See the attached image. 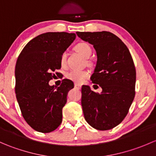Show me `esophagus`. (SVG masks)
Instances as JSON below:
<instances>
[{"label": "esophagus", "mask_w": 156, "mask_h": 156, "mask_svg": "<svg viewBox=\"0 0 156 156\" xmlns=\"http://www.w3.org/2000/svg\"><path fill=\"white\" fill-rule=\"evenodd\" d=\"M75 87L78 88V89H81V84H78V83H75Z\"/></svg>", "instance_id": "1"}]
</instances>
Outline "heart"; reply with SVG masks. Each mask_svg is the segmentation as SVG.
<instances>
[{"mask_svg": "<svg viewBox=\"0 0 156 156\" xmlns=\"http://www.w3.org/2000/svg\"><path fill=\"white\" fill-rule=\"evenodd\" d=\"M75 49L79 54H81L84 58H89L92 53V49H91L90 46L88 44L84 43V42L78 44L75 47ZM59 62H60L61 66H65L66 63V54L65 53L61 55ZM89 72L87 70L72 69L66 73V78L71 81H73L74 82L82 83L86 78L89 77Z\"/></svg>", "mask_w": 156, "mask_h": 156, "instance_id": "1", "label": "heart"}]
</instances>
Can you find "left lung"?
I'll return each mask as SVG.
<instances>
[{
    "label": "left lung",
    "mask_w": 156,
    "mask_h": 156,
    "mask_svg": "<svg viewBox=\"0 0 156 156\" xmlns=\"http://www.w3.org/2000/svg\"><path fill=\"white\" fill-rule=\"evenodd\" d=\"M94 45L97 62L90 79L103 89L95 93L81 88L84 119L94 128L110 130L124 120L135 97L136 69L130 51L122 40L109 31L76 32Z\"/></svg>",
    "instance_id": "8db88e82"
}]
</instances>
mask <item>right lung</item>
I'll return each instance as SVG.
<instances>
[{"mask_svg": "<svg viewBox=\"0 0 156 156\" xmlns=\"http://www.w3.org/2000/svg\"><path fill=\"white\" fill-rule=\"evenodd\" d=\"M75 37L74 33H44L30 41L19 55L15 69L16 97L23 117L38 132L50 133L62 122V108L74 84L63 79L59 87H55L49 85V81L56 76L53 72L61 69V55Z\"/></svg>", "mask_w": 156, "mask_h": 156, "instance_id": "obj_1", "label": "right lung"}]
</instances>
